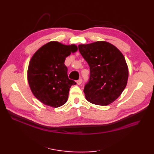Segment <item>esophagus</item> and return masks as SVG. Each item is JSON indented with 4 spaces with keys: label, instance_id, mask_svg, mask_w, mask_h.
I'll list each match as a JSON object with an SVG mask.
<instances>
[{
    "label": "esophagus",
    "instance_id": "1",
    "mask_svg": "<svg viewBox=\"0 0 154 154\" xmlns=\"http://www.w3.org/2000/svg\"><path fill=\"white\" fill-rule=\"evenodd\" d=\"M76 83H77V84H78V85H80L82 84V80L81 78L79 79V80L76 82Z\"/></svg>",
    "mask_w": 154,
    "mask_h": 154
}]
</instances>
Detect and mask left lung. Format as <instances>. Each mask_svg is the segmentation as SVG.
Wrapping results in <instances>:
<instances>
[{
	"mask_svg": "<svg viewBox=\"0 0 154 154\" xmlns=\"http://www.w3.org/2000/svg\"><path fill=\"white\" fill-rule=\"evenodd\" d=\"M78 49L90 67L89 81L83 90L86 100L101 106L113 103L128 82V68L123 54L105 41L80 44Z\"/></svg>",
	"mask_w": 154,
	"mask_h": 154,
	"instance_id": "obj_1",
	"label": "left lung"
}]
</instances>
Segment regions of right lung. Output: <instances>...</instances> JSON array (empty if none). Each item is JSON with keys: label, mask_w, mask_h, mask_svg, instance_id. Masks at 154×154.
<instances>
[{"label": "right lung", "mask_w": 154, "mask_h": 154, "mask_svg": "<svg viewBox=\"0 0 154 154\" xmlns=\"http://www.w3.org/2000/svg\"><path fill=\"white\" fill-rule=\"evenodd\" d=\"M77 50L75 44L51 41L32 55L27 69V80L32 93L41 103L54 108L66 103L70 87L76 83L69 79L64 62Z\"/></svg>", "instance_id": "obj_1"}]
</instances>
